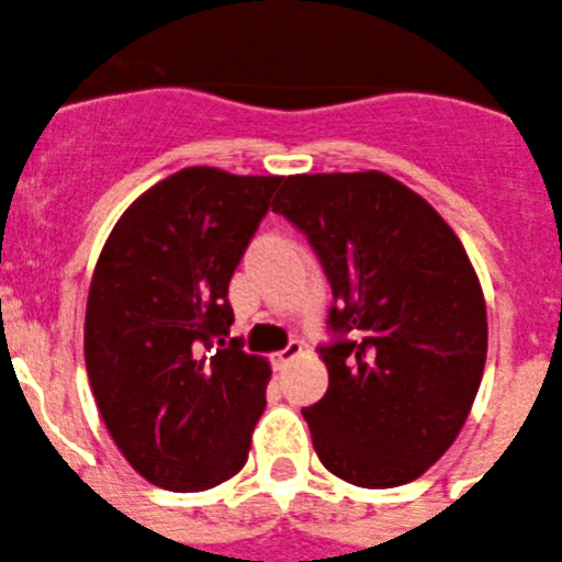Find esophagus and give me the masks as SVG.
<instances>
[{
    "label": "esophagus",
    "instance_id": "1",
    "mask_svg": "<svg viewBox=\"0 0 562 562\" xmlns=\"http://www.w3.org/2000/svg\"><path fill=\"white\" fill-rule=\"evenodd\" d=\"M300 356H302V344L300 341H291L285 347V350L274 352V358H271V361H274V369H285L288 363L293 361V358H300Z\"/></svg>",
    "mask_w": 562,
    "mask_h": 562
}]
</instances>
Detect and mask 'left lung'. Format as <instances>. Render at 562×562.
I'll return each instance as SVG.
<instances>
[{
    "label": "left lung",
    "instance_id": "1",
    "mask_svg": "<svg viewBox=\"0 0 562 562\" xmlns=\"http://www.w3.org/2000/svg\"><path fill=\"white\" fill-rule=\"evenodd\" d=\"M271 210L330 280L325 397L302 408L313 448L356 487L423 476L462 431L487 361V305L457 232L381 170L288 176Z\"/></svg>",
    "mask_w": 562,
    "mask_h": 562
}]
</instances>
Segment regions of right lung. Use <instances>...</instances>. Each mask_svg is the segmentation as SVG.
Instances as JSON below:
<instances>
[{
  "label": "right lung",
  "mask_w": 562,
  "mask_h": 562,
  "mask_svg": "<svg viewBox=\"0 0 562 562\" xmlns=\"http://www.w3.org/2000/svg\"><path fill=\"white\" fill-rule=\"evenodd\" d=\"M280 181L184 168L145 190L100 251L86 375L120 453L156 487L210 490L249 459L271 363L226 344V293Z\"/></svg>",
  "instance_id": "obj_1"
}]
</instances>
